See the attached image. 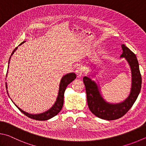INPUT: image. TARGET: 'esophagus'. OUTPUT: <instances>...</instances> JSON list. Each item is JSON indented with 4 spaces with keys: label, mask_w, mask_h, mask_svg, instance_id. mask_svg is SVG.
I'll list each match as a JSON object with an SVG mask.
<instances>
[{
    "label": "esophagus",
    "mask_w": 146,
    "mask_h": 146,
    "mask_svg": "<svg viewBox=\"0 0 146 146\" xmlns=\"http://www.w3.org/2000/svg\"><path fill=\"white\" fill-rule=\"evenodd\" d=\"M76 76L78 78H81L84 74V70L82 66H78L76 70Z\"/></svg>",
    "instance_id": "34e87169"
}]
</instances>
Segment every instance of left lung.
Segmentation results:
<instances>
[{"mask_svg": "<svg viewBox=\"0 0 146 146\" xmlns=\"http://www.w3.org/2000/svg\"><path fill=\"white\" fill-rule=\"evenodd\" d=\"M122 48L123 51L120 58H124L127 61L131 73L130 92L124 101L113 103L107 101L104 98L99 83L98 81L92 80V78L96 77V74H99L98 72H96L98 70V68H96V66L95 72H89L88 76L83 78L89 109L96 116L107 121L115 120L124 115L137 100L141 90L142 77L137 56L124 44L122 45Z\"/></svg>", "mask_w": 146, "mask_h": 146, "instance_id": "1", "label": "left lung"}]
</instances>
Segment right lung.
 Masks as SVG:
<instances>
[{
  "mask_svg": "<svg viewBox=\"0 0 146 146\" xmlns=\"http://www.w3.org/2000/svg\"><path fill=\"white\" fill-rule=\"evenodd\" d=\"M24 42H25V41L22 42L19 45H21ZM19 46H18V47H19ZM18 47L15 48L14 50L11 53V56H10L9 60L8 67L7 68H9V61H10V59H11V56L13 54L14 52L17 50V49L18 48ZM7 72H8V70H7ZM7 75H6V77H7ZM76 78V75L75 74V73H74V72L68 73V74H65V75H64L62 77V78L61 79L60 85H59V90H58V96H57V98H56V101L54 102V103L52 107H50V108L48 110H47V111L43 112V113H37V114L29 113H28V112L24 111L20 108H19V107L16 104L14 103V102L12 101V99L10 98L9 94H8V91H7V85L6 82V90H7V94H8V96L9 97V98L11 99V100L12 101L13 103L15 104V105L17 107L18 109H19L22 113H24V115H25L27 116L28 117H29V118H31V119L37 120V121H47V120L50 119L51 118H52V117H54V116H56V115L58 114L59 112L61 111V108H62L63 105L64 93H65V91L66 86H67L68 85H69V84H70L71 82H72V81L74 80Z\"/></svg>",
  "mask_w": 146,
  "mask_h": 146,
  "instance_id": "1",
  "label": "right lung"
}]
</instances>
